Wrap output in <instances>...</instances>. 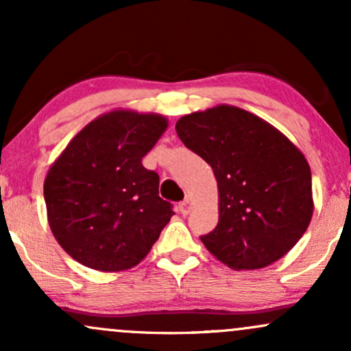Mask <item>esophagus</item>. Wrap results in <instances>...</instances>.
<instances>
[{
  "label": "esophagus",
  "instance_id": "esophagus-1",
  "mask_svg": "<svg viewBox=\"0 0 351 351\" xmlns=\"http://www.w3.org/2000/svg\"><path fill=\"white\" fill-rule=\"evenodd\" d=\"M189 211H191V198H186L180 203V213L183 216H186L189 215Z\"/></svg>",
  "mask_w": 351,
  "mask_h": 351
}]
</instances>
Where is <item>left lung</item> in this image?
<instances>
[{"label": "left lung", "mask_w": 351, "mask_h": 351, "mask_svg": "<svg viewBox=\"0 0 351 351\" xmlns=\"http://www.w3.org/2000/svg\"><path fill=\"white\" fill-rule=\"evenodd\" d=\"M176 134L217 181L219 221L201 236L208 251L236 271L265 267L291 251L313 213L312 173L299 148L229 106L181 117Z\"/></svg>", "instance_id": "left-lung-1"}]
</instances>
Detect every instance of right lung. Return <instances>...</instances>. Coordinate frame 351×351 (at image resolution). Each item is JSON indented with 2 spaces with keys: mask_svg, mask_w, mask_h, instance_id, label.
<instances>
[{
  "mask_svg": "<svg viewBox=\"0 0 351 351\" xmlns=\"http://www.w3.org/2000/svg\"><path fill=\"white\" fill-rule=\"evenodd\" d=\"M162 115L115 110L84 127L44 181L47 219L62 249L102 272L134 267L173 213L142 158L167 130Z\"/></svg>",
  "mask_w": 351,
  "mask_h": 351,
  "instance_id": "1",
  "label": "right lung"
}]
</instances>
